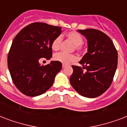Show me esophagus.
Instances as JSON below:
<instances>
[{"instance_id":"34e87169","label":"esophagus","mask_w":127,"mask_h":127,"mask_svg":"<svg viewBox=\"0 0 127 127\" xmlns=\"http://www.w3.org/2000/svg\"><path fill=\"white\" fill-rule=\"evenodd\" d=\"M65 66H66V65H64V64H63V68H65Z\"/></svg>"}]
</instances>
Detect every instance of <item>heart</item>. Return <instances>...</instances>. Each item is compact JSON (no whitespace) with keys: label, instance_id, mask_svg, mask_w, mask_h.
I'll return each mask as SVG.
<instances>
[{"label":"heart","instance_id":"b5f03b06","mask_svg":"<svg viewBox=\"0 0 127 127\" xmlns=\"http://www.w3.org/2000/svg\"><path fill=\"white\" fill-rule=\"evenodd\" d=\"M66 37L70 41H71L74 45V49L78 52L82 51L83 50V47L82 45L83 43V37L79 33L74 32V31L70 32L66 34ZM61 41V37H56L51 43L52 49L54 51H58L59 49ZM54 59L56 61L60 62L63 64H68L72 62L75 61L76 60V57L75 55H74L72 54L68 55V54L63 53H59L54 55Z\"/></svg>","mask_w":127,"mask_h":127}]
</instances>
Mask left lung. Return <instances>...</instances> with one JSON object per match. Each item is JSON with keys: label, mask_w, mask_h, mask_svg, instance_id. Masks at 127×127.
Instances as JSON below:
<instances>
[{"label": "left lung", "mask_w": 127, "mask_h": 127, "mask_svg": "<svg viewBox=\"0 0 127 127\" xmlns=\"http://www.w3.org/2000/svg\"><path fill=\"white\" fill-rule=\"evenodd\" d=\"M86 38L88 52L79 62L83 68L72 66L73 73L70 82L79 94L94 98L109 88L117 66L118 54L112 40L95 29L78 30ZM83 69H86L83 72Z\"/></svg>", "instance_id": "left-lung-1"}]
</instances>
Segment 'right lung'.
I'll return each mask as SVG.
<instances>
[{
    "mask_svg": "<svg viewBox=\"0 0 127 127\" xmlns=\"http://www.w3.org/2000/svg\"><path fill=\"white\" fill-rule=\"evenodd\" d=\"M61 32V27L35 22L24 28L14 39L8 55V67L16 87L26 95L43 94L61 71V63L52 61L44 66L39 61L51 58V43Z\"/></svg>",
    "mask_w": 127,
    "mask_h": 127,
    "instance_id": "add662e5",
    "label": "right lung"
}]
</instances>
